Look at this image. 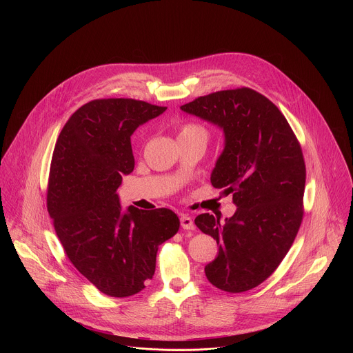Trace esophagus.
Listing matches in <instances>:
<instances>
[{
    "mask_svg": "<svg viewBox=\"0 0 353 353\" xmlns=\"http://www.w3.org/2000/svg\"><path fill=\"white\" fill-rule=\"evenodd\" d=\"M180 225H181V228H183L184 230H192V229L195 228L194 221H192L190 216H187V215H181V218H180Z\"/></svg>",
    "mask_w": 353,
    "mask_h": 353,
    "instance_id": "esophagus-1",
    "label": "esophagus"
}]
</instances>
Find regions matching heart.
Instances as JSON below:
<instances>
[{"mask_svg": "<svg viewBox=\"0 0 353 353\" xmlns=\"http://www.w3.org/2000/svg\"><path fill=\"white\" fill-rule=\"evenodd\" d=\"M208 137V130L195 121H184L177 128V141H199L207 143Z\"/></svg>", "mask_w": 353, "mask_h": 353, "instance_id": "heart-1", "label": "heart"}]
</instances>
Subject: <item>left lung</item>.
<instances>
[{
	"label": "left lung",
	"instance_id": "left-lung-1",
	"mask_svg": "<svg viewBox=\"0 0 353 353\" xmlns=\"http://www.w3.org/2000/svg\"><path fill=\"white\" fill-rule=\"evenodd\" d=\"M180 109L223 130L225 148L211 183L232 194L237 207L225 222L210 214L194 221L219 245L205 275L221 290H250L278 268L303 219L300 143L279 109L250 88L201 96Z\"/></svg>",
	"mask_w": 353,
	"mask_h": 353
}]
</instances>
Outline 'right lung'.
<instances>
[{"label": "right lung", "instance_id": "right-lung-1", "mask_svg": "<svg viewBox=\"0 0 353 353\" xmlns=\"http://www.w3.org/2000/svg\"><path fill=\"white\" fill-rule=\"evenodd\" d=\"M166 108L134 99H97L61 130L52 158L47 210L74 267L100 292L127 297L152 279L159 245L180 221L168 208L120 205L117 188L134 170L131 135Z\"/></svg>", "mask_w": 353, "mask_h": 353}]
</instances>
